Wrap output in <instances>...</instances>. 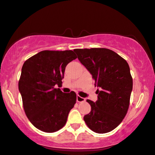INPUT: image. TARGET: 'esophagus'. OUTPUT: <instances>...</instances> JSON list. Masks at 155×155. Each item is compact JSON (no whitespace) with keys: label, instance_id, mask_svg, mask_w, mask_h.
Segmentation results:
<instances>
[{"label":"esophagus","instance_id":"esophagus-1","mask_svg":"<svg viewBox=\"0 0 155 155\" xmlns=\"http://www.w3.org/2000/svg\"><path fill=\"white\" fill-rule=\"evenodd\" d=\"M76 101H77L78 102H83V101H85V99L83 97H80L79 95H77L76 96Z\"/></svg>","mask_w":155,"mask_h":155}]
</instances>
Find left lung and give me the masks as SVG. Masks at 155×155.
<instances>
[{
  "mask_svg": "<svg viewBox=\"0 0 155 155\" xmlns=\"http://www.w3.org/2000/svg\"><path fill=\"white\" fill-rule=\"evenodd\" d=\"M74 51L98 87L97 100H87L91 109L84 120L96 133L111 132L122 121L129 109L133 87L129 64L117 53L107 48H78Z\"/></svg>",
  "mask_w": 155,
  "mask_h": 155,
  "instance_id": "obj_1",
  "label": "left lung"
}]
</instances>
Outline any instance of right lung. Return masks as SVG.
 <instances>
[{
	"label": "right lung",
	"instance_id": "right-lung-1",
	"mask_svg": "<svg viewBox=\"0 0 155 155\" xmlns=\"http://www.w3.org/2000/svg\"><path fill=\"white\" fill-rule=\"evenodd\" d=\"M73 51H42L23 64L18 89L23 109L31 124L45 132H54L66 124L76 101L74 91L65 94L61 87L67 64L76 59Z\"/></svg>",
	"mask_w": 155,
	"mask_h": 155
}]
</instances>
